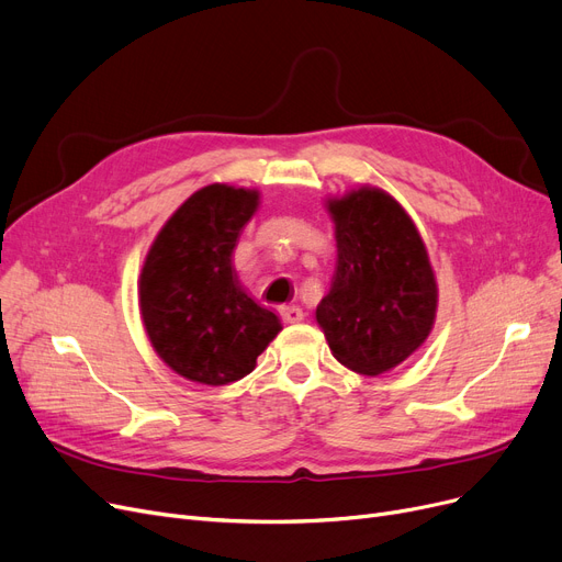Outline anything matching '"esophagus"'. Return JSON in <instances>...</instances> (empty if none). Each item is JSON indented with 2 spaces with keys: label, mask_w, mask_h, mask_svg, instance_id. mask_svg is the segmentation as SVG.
I'll return each mask as SVG.
<instances>
[{
  "label": "esophagus",
  "mask_w": 562,
  "mask_h": 562,
  "mask_svg": "<svg viewBox=\"0 0 562 562\" xmlns=\"http://www.w3.org/2000/svg\"><path fill=\"white\" fill-rule=\"evenodd\" d=\"M280 316H282V321L284 323H299V321H303V310L299 307V305H282L280 307Z\"/></svg>",
  "instance_id": "1"
}]
</instances>
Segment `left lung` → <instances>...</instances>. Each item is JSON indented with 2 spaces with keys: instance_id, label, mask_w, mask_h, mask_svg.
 I'll return each mask as SVG.
<instances>
[{
  "instance_id": "1",
  "label": "left lung",
  "mask_w": 562,
  "mask_h": 562,
  "mask_svg": "<svg viewBox=\"0 0 562 562\" xmlns=\"http://www.w3.org/2000/svg\"><path fill=\"white\" fill-rule=\"evenodd\" d=\"M337 269L316 307L333 356L350 371L378 375L428 337L437 284L422 236L403 206L380 189L333 200Z\"/></svg>"
}]
</instances>
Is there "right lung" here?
Instances as JSON below:
<instances>
[{
    "label": "right lung",
    "mask_w": 562,
    "mask_h": 562,
    "mask_svg": "<svg viewBox=\"0 0 562 562\" xmlns=\"http://www.w3.org/2000/svg\"><path fill=\"white\" fill-rule=\"evenodd\" d=\"M257 191L210 184L195 191L155 239L140 273V316L159 358L202 385H229L255 369L282 330L248 299L232 250L257 210Z\"/></svg>",
    "instance_id": "add662e5"
}]
</instances>
